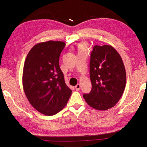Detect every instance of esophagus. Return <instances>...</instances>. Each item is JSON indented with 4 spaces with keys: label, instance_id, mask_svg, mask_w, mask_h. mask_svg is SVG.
<instances>
[{
    "label": "esophagus",
    "instance_id": "1",
    "mask_svg": "<svg viewBox=\"0 0 147 147\" xmlns=\"http://www.w3.org/2000/svg\"><path fill=\"white\" fill-rule=\"evenodd\" d=\"M80 87H81L80 84H77V85L75 86V89H76L77 91H79L80 90Z\"/></svg>",
    "mask_w": 147,
    "mask_h": 147
}]
</instances>
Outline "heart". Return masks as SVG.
Listing matches in <instances>:
<instances>
[{"label":"heart","instance_id":"b5f03b06","mask_svg":"<svg viewBox=\"0 0 147 147\" xmlns=\"http://www.w3.org/2000/svg\"><path fill=\"white\" fill-rule=\"evenodd\" d=\"M84 51H85V46H84V45H81L78 46V53H84Z\"/></svg>","mask_w":147,"mask_h":147}]
</instances>
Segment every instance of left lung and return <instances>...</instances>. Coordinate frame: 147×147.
Returning a JSON list of instances; mask_svg holds the SVG:
<instances>
[{
  "label": "left lung",
  "instance_id": "1",
  "mask_svg": "<svg viewBox=\"0 0 147 147\" xmlns=\"http://www.w3.org/2000/svg\"><path fill=\"white\" fill-rule=\"evenodd\" d=\"M90 79L92 89L84 94L86 103L98 110L113 107L126 86V74L121 57L111 45H96L91 53Z\"/></svg>",
  "mask_w": 147,
  "mask_h": 147
}]
</instances>
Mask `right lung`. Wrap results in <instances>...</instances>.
Instances as JSON below:
<instances>
[{"instance_id":"obj_1","label":"right lung","mask_w":147,"mask_h":147,"mask_svg":"<svg viewBox=\"0 0 147 147\" xmlns=\"http://www.w3.org/2000/svg\"><path fill=\"white\" fill-rule=\"evenodd\" d=\"M64 42L50 40L35 45L25 59L23 86L33 107L51 116L63 109L72 94L59 64Z\"/></svg>"}]
</instances>
